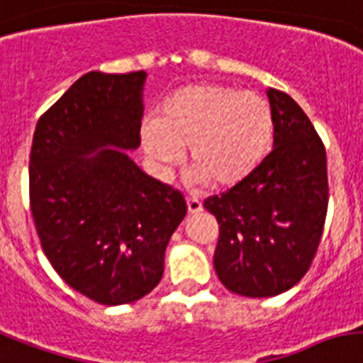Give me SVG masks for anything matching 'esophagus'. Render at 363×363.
Instances as JSON below:
<instances>
[{
	"label": "esophagus",
	"mask_w": 363,
	"mask_h": 363,
	"mask_svg": "<svg viewBox=\"0 0 363 363\" xmlns=\"http://www.w3.org/2000/svg\"><path fill=\"white\" fill-rule=\"evenodd\" d=\"M186 205H188V214H191V216H194V214H199V212L203 211L201 201H199L196 196H188Z\"/></svg>",
	"instance_id": "1"
}]
</instances>
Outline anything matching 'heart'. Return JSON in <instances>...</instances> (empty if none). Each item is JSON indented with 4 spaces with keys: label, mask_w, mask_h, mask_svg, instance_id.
<instances>
[{
    "label": "heart",
    "mask_w": 363,
    "mask_h": 363,
    "mask_svg": "<svg viewBox=\"0 0 363 363\" xmlns=\"http://www.w3.org/2000/svg\"><path fill=\"white\" fill-rule=\"evenodd\" d=\"M274 135L270 104L257 93L223 84L182 85L141 128L145 152L162 167L190 151L191 175L212 188L244 181L267 156Z\"/></svg>",
    "instance_id": "heart-1"
}]
</instances>
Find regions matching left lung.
I'll use <instances>...</instances> for the list:
<instances>
[{"label": "left lung", "instance_id": "left-lung-1", "mask_svg": "<svg viewBox=\"0 0 363 363\" xmlns=\"http://www.w3.org/2000/svg\"><path fill=\"white\" fill-rule=\"evenodd\" d=\"M274 149L244 181L205 199L220 225L214 268L240 296L285 293L309 270L328 211L326 151L304 110L267 91Z\"/></svg>", "mask_w": 363, "mask_h": 363}]
</instances>
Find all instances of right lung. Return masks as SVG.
I'll return each instance as SVG.
<instances>
[{
  "label": "right lung",
  "mask_w": 363,
  "mask_h": 363,
  "mask_svg": "<svg viewBox=\"0 0 363 363\" xmlns=\"http://www.w3.org/2000/svg\"><path fill=\"white\" fill-rule=\"evenodd\" d=\"M147 72L91 70L38 119L29 201L44 255L65 284L104 306L143 298L164 274L167 242L186 216L179 190L143 173Z\"/></svg>",
  "instance_id": "add662e5"
}]
</instances>
